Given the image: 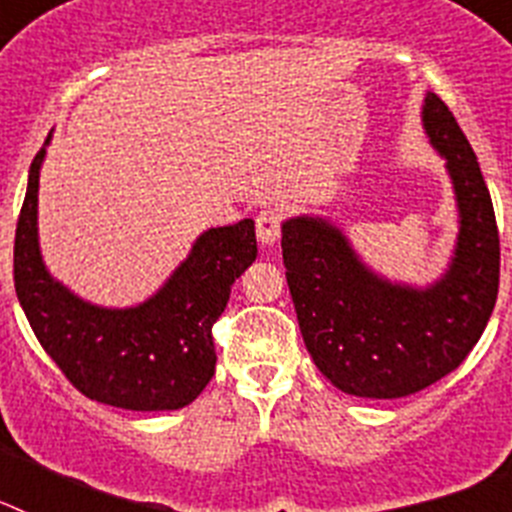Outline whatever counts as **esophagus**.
<instances>
[{
    "label": "esophagus",
    "mask_w": 512,
    "mask_h": 512,
    "mask_svg": "<svg viewBox=\"0 0 512 512\" xmlns=\"http://www.w3.org/2000/svg\"><path fill=\"white\" fill-rule=\"evenodd\" d=\"M282 235V215L277 210H261L256 217V238L261 246H274Z\"/></svg>",
    "instance_id": "esophagus-1"
}]
</instances>
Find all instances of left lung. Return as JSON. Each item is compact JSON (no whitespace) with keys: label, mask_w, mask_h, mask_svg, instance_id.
<instances>
[{"label":"left lung","mask_w":512,"mask_h":512,"mask_svg":"<svg viewBox=\"0 0 512 512\" xmlns=\"http://www.w3.org/2000/svg\"><path fill=\"white\" fill-rule=\"evenodd\" d=\"M420 120L446 161L459 212L454 253L441 277L425 287L392 282L361 259L328 217L297 215L282 223L302 341L346 395L397 400L431 387L467 359L497 300L500 238L477 156L438 94L425 92Z\"/></svg>","instance_id":"8db88e82"}]
</instances>
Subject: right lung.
<instances>
[{"label":"right lung","mask_w":512,"mask_h":512,"mask_svg":"<svg viewBox=\"0 0 512 512\" xmlns=\"http://www.w3.org/2000/svg\"><path fill=\"white\" fill-rule=\"evenodd\" d=\"M30 164L15 233V289L45 354L89 400L122 410H179L215 374L212 325L230 287L256 261L251 217L207 228L148 300L104 307L53 277L40 253L38 189L45 148Z\"/></svg>","instance_id":"add662e5"}]
</instances>
